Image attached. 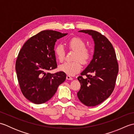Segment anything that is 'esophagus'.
Masks as SVG:
<instances>
[{
	"instance_id": "34e87169",
	"label": "esophagus",
	"mask_w": 134,
	"mask_h": 134,
	"mask_svg": "<svg viewBox=\"0 0 134 134\" xmlns=\"http://www.w3.org/2000/svg\"><path fill=\"white\" fill-rule=\"evenodd\" d=\"M66 79H68V80H72L73 78L71 77V76H70V75H67L66 76Z\"/></svg>"
}]
</instances>
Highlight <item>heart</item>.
<instances>
[{
    "mask_svg": "<svg viewBox=\"0 0 134 134\" xmlns=\"http://www.w3.org/2000/svg\"><path fill=\"white\" fill-rule=\"evenodd\" d=\"M67 44L70 49L76 51L74 56L75 60L64 63L59 65V69L67 75H74L80 71L82 69V63L80 61L84 64L87 63L90 58L91 52L89 48L86 47L85 42L82 38L77 37L71 38ZM55 53L60 62L64 60L65 53L64 47L62 45L59 44L55 47Z\"/></svg>",
    "mask_w": 134,
    "mask_h": 134,
    "instance_id": "1",
    "label": "heart"
}]
</instances>
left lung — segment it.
Returning <instances> with one entry per match:
<instances>
[{"label": "left lung", "instance_id": "obj_1", "mask_svg": "<svg viewBox=\"0 0 134 134\" xmlns=\"http://www.w3.org/2000/svg\"><path fill=\"white\" fill-rule=\"evenodd\" d=\"M79 32L92 36L95 45L93 59L78 77L81 89L77 96L84 105L94 107L107 99L113 92L119 65L114 48L106 37L93 30Z\"/></svg>", "mask_w": 134, "mask_h": 134}]
</instances>
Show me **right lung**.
Returning a JSON list of instances; mask_svg holds the SVG:
<instances>
[{
  "label": "right lung",
  "instance_id": "right-lung-1",
  "mask_svg": "<svg viewBox=\"0 0 134 134\" xmlns=\"http://www.w3.org/2000/svg\"><path fill=\"white\" fill-rule=\"evenodd\" d=\"M57 31H41L24 44L15 63L19 87L23 95L33 103L40 104L52 97L66 75L59 71L51 74L57 64L55 47L57 40L66 36Z\"/></svg>",
  "mask_w": 134,
  "mask_h": 134
}]
</instances>
